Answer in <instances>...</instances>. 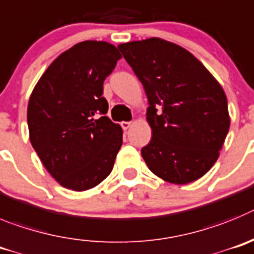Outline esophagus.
<instances>
[{
	"label": "esophagus",
	"instance_id": "esophagus-1",
	"mask_svg": "<svg viewBox=\"0 0 254 254\" xmlns=\"http://www.w3.org/2000/svg\"><path fill=\"white\" fill-rule=\"evenodd\" d=\"M120 125H122L123 129H124V130H127V129H129L130 127H131V123H130V122H123L122 124H120Z\"/></svg>",
	"mask_w": 254,
	"mask_h": 254
}]
</instances>
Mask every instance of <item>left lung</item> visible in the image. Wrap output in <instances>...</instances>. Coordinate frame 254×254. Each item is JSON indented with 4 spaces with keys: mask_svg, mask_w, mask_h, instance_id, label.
Returning <instances> with one entry per match:
<instances>
[{
    "mask_svg": "<svg viewBox=\"0 0 254 254\" xmlns=\"http://www.w3.org/2000/svg\"><path fill=\"white\" fill-rule=\"evenodd\" d=\"M143 84L152 139L141 149L154 175L186 185L205 175L219 158L229 131L227 96L197 58L159 38L118 47Z\"/></svg>",
    "mask_w": 254,
    "mask_h": 254,
    "instance_id": "8db88e82",
    "label": "left lung"
}]
</instances>
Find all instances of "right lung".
Here are the masks:
<instances>
[{
	"label": "right lung",
	"mask_w": 254,
	"mask_h": 254,
	"mask_svg": "<svg viewBox=\"0 0 254 254\" xmlns=\"http://www.w3.org/2000/svg\"><path fill=\"white\" fill-rule=\"evenodd\" d=\"M122 54L87 40L65 50L43 73L27 105L30 141L54 180L86 191L113 171L123 129L107 118L104 81Z\"/></svg>",
	"instance_id": "1"
}]
</instances>
